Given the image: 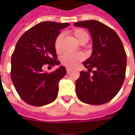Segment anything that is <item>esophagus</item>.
I'll use <instances>...</instances> for the list:
<instances>
[{
    "mask_svg": "<svg viewBox=\"0 0 135 135\" xmlns=\"http://www.w3.org/2000/svg\"><path fill=\"white\" fill-rule=\"evenodd\" d=\"M70 71H71L70 69H69V68H66V72H67V73H69Z\"/></svg>",
    "mask_w": 135,
    "mask_h": 135,
    "instance_id": "esophagus-1",
    "label": "esophagus"
}]
</instances>
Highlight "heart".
<instances>
[{
    "mask_svg": "<svg viewBox=\"0 0 135 135\" xmlns=\"http://www.w3.org/2000/svg\"><path fill=\"white\" fill-rule=\"evenodd\" d=\"M72 34L76 37L79 42L81 44L85 42L86 43L89 39L88 34L82 29H74L72 30ZM63 35L62 34H59L56 37L55 42H54V47L55 50L58 53L61 52V42ZM85 59V55L82 53H67L64 54L61 58L62 64L68 68H74L79 64V62L83 61Z\"/></svg>",
    "mask_w": 135,
    "mask_h": 135,
    "instance_id": "heart-1",
    "label": "heart"
}]
</instances>
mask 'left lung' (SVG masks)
I'll return each instance as SVG.
<instances>
[{"instance_id":"obj_1","label":"left lung","mask_w":135,"mask_h":135,"mask_svg":"<svg viewBox=\"0 0 135 135\" xmlns=\"http://www.w3.org/2000/svg\"><path fill=\"white\" fill-rule=\"evenodd\" d=\"M74 25L88 29L93 42L92 56L83 63L88 71H80L76 81L77 97L88 104L106 103L117 95L124 81L127 54L124 45L116 32L101 22L89 20Z\"/></svg>"}]
</instances>
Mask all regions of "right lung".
<instances>
[{"mask_svg":"<svg viewBox=\"0 0 135 135\" xmlns=\"http://www.w3.org/2000/svg\"><path fill=\"white\" fill-rule=\"evenodd\" d=\"M69 23L43 22L28 30L19 38L11 56V77L20 98L27 104L42 106L55 100L59 82L66 74L64 66L50 73L42 66L60 65L54 42Z\"/></svg>","mask_w":135,"mask_h":135,"instance_id":"add662e5","label":"right lung"}]
</instances>
